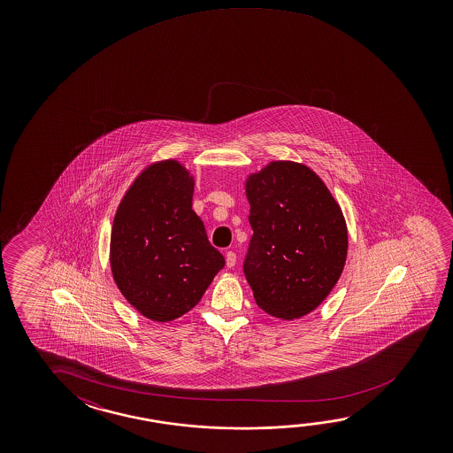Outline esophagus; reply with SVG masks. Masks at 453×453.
<instances>
[{"label":"esophagus","instance_id":"1","mask_svg":"<svg viewBox=\"0 0 453 453\" xmlns=\"http://www.w3.org/2000/svg\"><path fill=\"white\" fill-rule=\"evenodd\" d=\"M235 262H237V256H235V252H226V265H227L229 268H232L234 265H235Z\"/></svg>","mask_w":453,"mask_h":453}]
</instances>
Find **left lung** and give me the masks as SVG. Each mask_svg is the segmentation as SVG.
<instances>
[{"instance_id": "left-lung-1", "label": "left lung", "mask_w": 453, "mask_h": 453, "mask_svg": "<svg viewBox=\"0 0 453 453\" xmlns=\"http://www.w3.org/2000/svg\"><path fill=\"white\" fill-rule=\"evenodd\" d=\"M254 235L245 260L256 303L278 319L314 311L340 280L348 226L340 203L316 172L272 161L245 180Z\"/></svg>"}]
</instances>
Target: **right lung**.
<instances>
[{
  "mask_svg": "<svg viewBox=\"0 0 453 453\" xmlns=\"http://www.w3.org/2000/svg\"><path fill=\"white\" fill-rule=\"evenodd\" d=\"M194 183L177 159L151 163L127 188L111 224L113 281L134 310L161 324L193 310L224 267L193 210Z\"/></svg>",
  "mask_w": 453,
  "mask_h": 453,
  "instance_id": "obj_1",
  "label": "right lung"
}]
</instances>
